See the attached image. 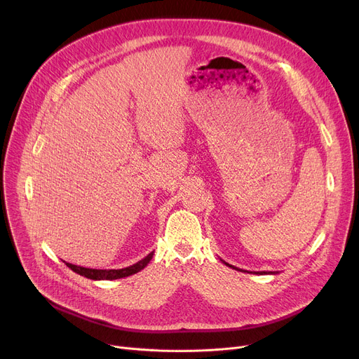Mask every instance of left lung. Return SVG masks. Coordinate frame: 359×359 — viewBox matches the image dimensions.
Instances as JSON below:
<instances>
[{"mask_svg":"<svg viewBox=\"0 0 359 359\" xmlns=\"http://www.w3.org/2000/svg\"><path fill=\"white\" fill-rule=\"evenodd\" d=\"M225 263V265H227V266H230V268H233V269H237L236 266H233V265H229V263L227 262H224ZM237 271H240V269H237ZM244 272H246V271H244ZM252 273V272H250ZM253 273H256V275H266V273H271V275H275V272H265V271H262V272H253Z\"/></svg>","mask_w":359,"mask_h":359,"instance_id":"1","label":"left lung"}]
</instances>
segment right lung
Wrapping results in <instances>:
<instances>
[{
  "instance_id": "1",
  "label": "right lung",
  "mask_w": 359,
  "mask_h": 359,
  "mask_svg": "<svg viewBox=\"0 0 359 359\" xmlns=\"http://www.w3.org/2000/svg\"><path fill=\"white\" fill-rule=\"evenodd\" d=\"M153 256H154V252H151L142 260L134 263V265H132V266L123 268V269H90V268L71 265V263H67V266L71 271H74L75 273H79V275H81L84 278H88V279H94V280H113V279L126 278V276H130V275H134V273L142 271L148 265L149 260L153 259Z\"/></svg>"
}]
</instances>
